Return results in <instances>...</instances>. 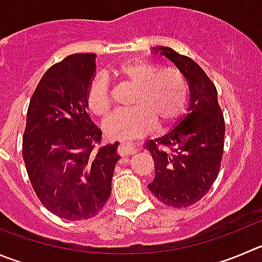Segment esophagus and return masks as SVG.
Instances as JSON below:
<instances>
[{
	"mask_svg": "<svg viewBox=\"0 0 262 262\" xmlns=\"http://www.w3.org/2000/svg\"><path fill=\"white\" fill-rule=\"evenodd\" d=\"M120 151H121L123 155H132V154L136 152V148L132 145H129V143H123V145L120 146Z\"/></svg>",
	"mask_w": 262,
	"mask_h": 262,
	"instance_id": "1",
	"label": "esophagus"
}]
</instances>
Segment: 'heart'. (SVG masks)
<instances>
[{"label": "heart", "mask_w": 262, "mask_h": 262, "mask_svg": "<svg viewBox=\"0 0 262 262\" xmlns=\"http://www.w3.org/2000/svg\"><path fill=\"white\" fill-rule=\"evenodd\" d=\"M112 76L134 88L132 108L110 116L104 133L111 138H128L141 134L155 124L164 126L174 121L186 108L189 84L174 67H163L145 59H133L120 64ZM88 108L94 116L104 119L112 107L108 82L104 76L93 80L86 95Z\"/></svg>", "instance_id": "heart-1"}]
</instances>
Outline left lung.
Returning <instances> with one entry per match:
<instances>
[{
    "mask_svg": "<svg viewBox=\"0 0 262 262\" xmlns=\"http://www.w3.org/2000/svg\"><path fill=\"white\" fill-rule=\"evenodd\" d=\"M159 50L186 77L190 106L174 129L146 143L156 172L148 190L169 207L186 208L209 191L219 176L225 143L224 114L213 81L196 62L170 48Z\"/></svg>",
    "mask_w": 262,
    "mask_h": 262,
    "instance_id": "1",
    "label": "left lung"
}]
</instances>
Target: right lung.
<instances>
[{"label": "right lung", "instance_id": "obj_1", "mask_svg": "<svg viewBox=\"0 0 262 262\" xmlns=\"http://www.w3.org/2000/svg\"><path fill=\"white\" fill-rule=\"evenodd\" d=\"M95 54H72L46 71L29 101L23 160L36 195L60 219L94 217L111 196L119 143L102 145L88 114Z\"/></svg>", "mask_w": 262, "mask_h": 262}]
</instances>
